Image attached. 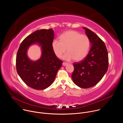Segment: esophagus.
<instances>
[{
    "instance_id": "esophagus-1",
    "label": "esophagus",
    "mask_w": 123,
    "mask_h": 123,
    "mask_svg": "<svg viewBox=\"0 0 123 123\" xmlns=\"http://www.w3.org/2000/svg\"><path fill=\"white\" fill-rule=\"evenodd\" d=\"M68 64V63H66V62H63V63H62L63 66H65L67 65Z\"/></svg>"
}]
</instances>
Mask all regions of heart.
<instances>
[{"instance_id": "heart-1", "label": "heart", "mask_w": 123, "mask_h": 123, "mask_svg": "<svg viewBox=\"0 0 123 123\" xmlns=\"http://www.w3.org/2000/svg\"><path fill=\"white\" fill-rule=\"evenodd\" d=\"M90 40L86 35L81 34L75 31H68L60 37V40L55 39L52 42V48L55 55L60 58L67 50L63 58L67 60L73 59L79 61L83 60L88 54Z\"/></svg>"}]
</instances>
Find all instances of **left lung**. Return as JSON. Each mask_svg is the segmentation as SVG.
Returning a JSON list of instances; mask_svg holds the SVG:
<instances>
[{
	"label": "left lung",
	"instance_id": "obj_1",
	"mask_svg": "<svg viewBox=\"0 0 123 123\" xmlns=\"http://www.w3.org/2000/svg\"><path fill=\"white\" fill-rule=\"evenodd\" d=\"M83 29L90 39L92 47L83 60L74 63V71L72 77L76 85L87 89L96 85L106 73L109 56L106 45L97 35L86 27Z\"/></svg>",
	"mask_w": 123,
	"mask_h": 123
}]
</instances>
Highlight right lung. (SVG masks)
<instances>
[{"instance_id": "add662e5", "label": "right lung", "mask_w": 123, "mask_h": 123, "mask_svg": "<svg viewBox=\"0 0 123 123\" xmlns=\"http://www.w3.org/2000/svg\"><path fill=\"white\" fill-rule=\"evenodd\" d=\"M52 29H42L33 32L21 42L16 57L17 74L23 82L31 88L44 90L54 82L63 61L55 55L52 48L55 34ZM38 43L42 55L37 62L31 61L26 51L32 44Z\"/></svg>"}]
</instances>
